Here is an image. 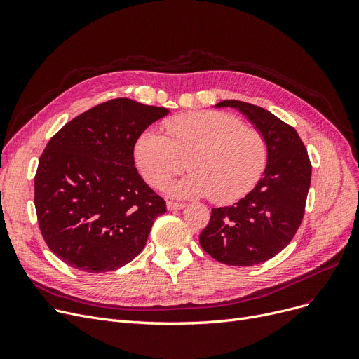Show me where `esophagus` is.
Here are the masks:
<instances>
[{
	"mask_svg": "<svg viewBox=\"0 0 359 359\" xmlns=\"http://www.w3.org/2000/svg\"><path fill=\"white\" fill-rule=\"evenodd\" d=\"M167 208H168L170 211L182 210V208H184V203H182V202H176V201H168V202H167Z\"/></svg>",
	"mask_w": 359,
	"mask_h": 359,
	"instance_id": "34e87169",
	"label": "esophagus"
}]
</instances>
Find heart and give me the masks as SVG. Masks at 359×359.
Returning a JSON list of instances; mask_svg holds the SVG:
<instances>
[{
  "instance_id": "1",
  "label": "heart",
  "mask_w": 359,
  "mask_h": 359,
  "mask_svg": "<svg viewBox=\"0 0 359 359\" xmlns=\"http://www.w3.org/2000/svg\"><path fill=\"white\" fill-rule=\"evenodd\" d=\"M163 128L164 137L147 132L135 147L140 172L151 186L167 184L187 161L192 173L170 187L175 195L230 203L248 195L265 172V137L231 113H186L165 121Z\"/></svg>"
}]
</instances>
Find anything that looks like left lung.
<instances>
[{
  "mask_svg": "<svg viewBox=\"0 0 359 359\" xmlns=\"http://www.w3.org/2000/svg\"><path fill=\"white\" fill-rule=\"evenodd\" d=\"M217 106L236 107L255 123L266 140L268 164L252 192L231 206L212 210L199 243L225 265L253 266L285 249L299 229L311 163L297 130L271 111L240 100H222Z\"/></svg>",
  "mask_w": 359,
  "mask_h": 359,
  "instance_id": "1",
  "label": "left lung"
}]
</instances>
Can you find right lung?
<instances>
[{"mask_svg":"<svg viewBox=\"0 0 359 359\" xmlns=\"http://www.w3.org/2000/svg\"><path fill=\"white\" fill-rule=\"evenodd\" d=\"M167 113L113 99L65 123L46 144L34 175V208L45 243L67 265L109 272L144 249L167 208L140 176L134 148Z\"/></svg>","mask_w":359,"mask_h":359,"instance_id":"right-lung-1","label":"right lung"}]
</instances>
